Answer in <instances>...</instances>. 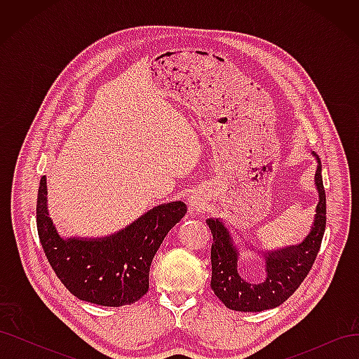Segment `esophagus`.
<instances>
[{"label": "esophagus", "mask_w": 359, "mask_h": 359, "mask_svg": "<svg viewBox=\"0 0 359 359\" xmlns=\"http://www.w3.org/2000/svg\"><path fill=\"white\" fill-rule=\"evenodd\" d=\"M187 206H189V212L191 215H198L202 212L203 201L199 194H190V196L187 198Z\"/></svg>", "instance_id": "34e87169"}]
</instances>
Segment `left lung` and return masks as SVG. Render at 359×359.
<instances>
[{
    "instance_id": "8db88e82",
    "label": "left lung",
    "mask_w": 359,
    "mask_h": 359,
    "mask_svg": "<svg viewBox=\"0 0 359 359\" xmlns=\"http://www.w3.org/2000/svg\"><path fill=\"white\" fill-rule=\"evenodd\" d=\"M314 173V184L319 193L316 215L311 231L301 244L264 252L266 277L257 285L245 281L238 271L240 250L220 219H208L212 233L211 245V289L227 309L236 311H262L283 304L307 277L319 253L327 226V198L322 181V165L319 157Z\"/></svg>"
}]
</instances>
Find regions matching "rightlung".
Masks as SVG:
<instances>
[{"mask_svg": "<svg viewBox=\"0 0 359 359\" xmlns=\"http://www.w3.org/2000/svg\"><path fill=\"white\" fill-rule=\"evenodd\" d=\"M36 212L43 252L61 283L81 301L121 307L148 292L151 262L168 232L186 215L187 205L161 203L104 238H62L49 217L43 175Z\"/></svg>", "mask_w": 359, "mask_h": 359, "instance_id": "1", "label": "right lung"}]
</instances>
